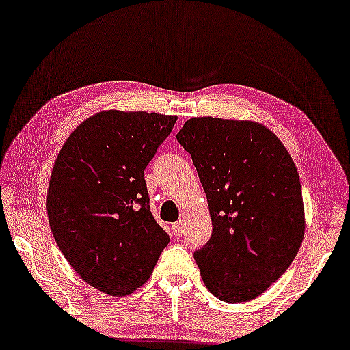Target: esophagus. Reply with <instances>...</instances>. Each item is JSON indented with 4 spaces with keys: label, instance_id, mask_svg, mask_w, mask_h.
I'll return each instance as SVG.
<instances>
[{
    "label": "esophagus",
    "instance_id": "1",
    "mask_svg": "<svg viewBox=\"0 0 350 350\" xmlns=\"http://www.w3.org/2000/svg\"><path fill=\"white\" fill-rule=\"evenodd\" d=\"M171 232H173L174 237H182V232H184V223L176 221L173 226H171Z\"/></svg>",
    "mask_w": 350,
    "mask_h": 350
}]
</instances>
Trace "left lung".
Wrapping results in <instances>:
<instances>
[{
  "mask_svg": "<svg viewBox=\"0 0 350 350\" xmlns=\"http://www.w3.org/2000/svg\"><path fill=\"white\" fill-rule=\"evenodd\" d=\"M191 155L212 218L195 260L223 301L256 299L289 269L305 234L300 177L273 132L258 122L191 118L176 135Z\"/></svg>",
  "mask_w": 350,
  "mask_h": 350,
  "instance_id": "left-lung-1",
  "label": "left lung"
}]
</instances>
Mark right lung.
Segmentation results:
<instances>
[{
  "label": "right lung",
  "instance_id": "add662e5",
  "mask_svg": "<svg viewBox=\"0 0 350 350\" xmlns=\"http://www.w3.org/2000/svg\"><path fill=\"white\" fill-rule=\"evenodd\" d=\"M176 116L102 111L70 133L51 171L46 212L64 258L92 288L129 295L170 236L152 217L144 170Z\"/></svg>",
  "mask_w": 350,
  "mask_h": 350
}]
</instances>
